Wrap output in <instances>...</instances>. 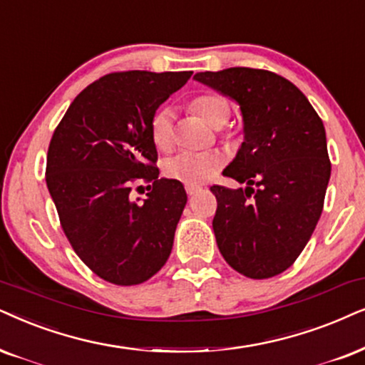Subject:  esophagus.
<instances>
[{"label": "esophagus", "mask_w": 365, "mask_h": 365, "mask_svg": "<svg viewBox=\"0 0 365 365\" xmlns=\"http://www.w3.org/2000/svg\"><path fill=\"white\" fill-rule=\"evenodd\" d=\"M185 190H187L188 195L193 197V195H197V193L202 192V187H198V185H187Z\"/></svg>", "instance_id": "esophagus-1"}]
</instances>
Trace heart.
<instances>
[{"instance_id": "obj_1", "label": "heart", "mask_w": 365, "mask_h": 365, "mask_svg": "<svg viewBox=\"0 0 365 365\" xmlns=\"http://www.w3.org/2000/svg\"><path fill=\"white\" fill-rule=\"evenodd\" d=\"M190 108L212 128H222L230 118L229 101L219 94L197 96ZM151 140L161 151L173 145V114L167 108L156 110L150 123ZM224 160L217 151H180L163 165V173L183 185H202L222 168Z\"/></svg>"}]
</instances>
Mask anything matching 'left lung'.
<instances>
[{
	"instance_id": "1",
	"label": "left lung",
	"mask_w": 365,
	"mask_h": 365,
	"mask_svg": "<svg viewBox=\"0 0 365 365\" xmlns=\"http://www.w3.org/2000/svg\"><path fill=\"white\" fill-rule=\"evenodd\" d=\"M193 79L236 101L242 113L244 141L224 175L246 188L210 187L220 255L247 278L283 273L324 210L331 170L324 123L305 94L274 72L230 67Z\"/></svg>"
}]
</instances>
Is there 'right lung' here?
Instances as JSON below:
<instances>
[{
  "label": "right lung",
  "mask_w": 365,
  "mask_h": 365,
  "mask_svg": "<svg viewBox=\"0 0 365 365\" xmlns=\"http://www.w3.org/2000/svg\"><path fill=\"white\" fill-rule=\"evenodd\" d=\"M190 77L108 73L73 99L50 140L45 180L60 225L84 264L113 284L150 279L172 252L187 193L158 177L150 123ZM140 181L151 182L150 192L133 201L132 183Z\"/></svg>",
  "instance_id": "right-lung-1"
}]
</instances>
